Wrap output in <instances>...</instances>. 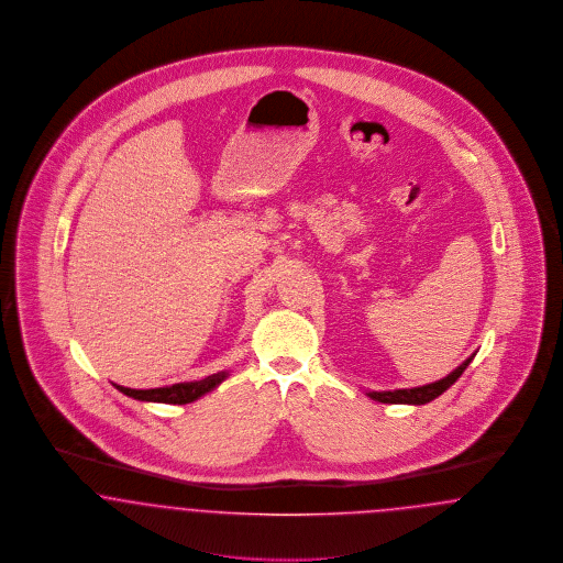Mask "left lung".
I'll list each match as a JSON object with an SVG mask.
<instances>
[{"instance_id": "obj_1", "label": "left lung", "mask_w": 563, "mask_h": 563, "mask_svg": "<svg viewBox=\"0 0 563 563\" xmlns=\"http://www.w3.org/2000/svg\"><path fill=\"white\" fill-rule=\"evenodd\" d=\"M474 354L466 357L455 371H451L446 377L434 382V384L419 385L409 389H391V391H366L368 398L384 402V405H426L434 398H439L451 385L460 379V375L466 371V366L473 362Z\"/></svg>"}]
</instances>
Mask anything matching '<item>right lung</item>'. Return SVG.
Masks as SVG:
<instances>
[{"instance_id":"right-lung-1","label":"right lung","mask_w":563,"mask_h":563,"mask_svg":"<svg viewBox=\"0 0 563 563\" xmlns=\"http://www.w3.org/2000/svg\"><path fill=\"white\" fill-rule=\"evenodd\" d=\"M229 377V371L209 375L201 382H186V384L165 385V387H152V389H131V387H122L117 385V389L122 391L129 398L142 400V402H165V405H188L199 400L201 396L209 394L211 389H216Z\"/></svg>"}]
</instances>
